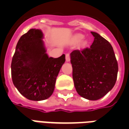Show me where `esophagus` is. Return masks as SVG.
<instances>
[{"mask_svg":"<svg viewBox=\"0 0 129 129\" xmlns=\"http://www.w3.org/2000/svg\"><path fill=\"white\" fill-rule=\"evenodd\" d=\"M66 61L67 62H69L70 61V54H66Z\"/></svg>","mask_w":129,"mask_h":129,"instance_id":"obj_1","label":"esophagus"}]
</instances>
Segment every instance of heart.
<instances>
[{
  "instance_id": "heart-1",
  "label": "heart",
  "mask_w": 129,
  "mask_h": 129,
  "mask_svg": "<svg viewBox=\"0 0 129 129\" xmlns=\"http://www.w3.org/2000/svg\"><path fill=\"white\" fill-rule=\"evenodd\" d=\"M84 39V36L82 34H76L74 37V41L76 43H80Z\"/></svg>"
}]
</instances>
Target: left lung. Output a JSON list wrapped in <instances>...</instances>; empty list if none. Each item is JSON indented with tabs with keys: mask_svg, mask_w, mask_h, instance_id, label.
<instances>
[{
	"mask_svg": "<svg viewBox=\"0 0 129 129\" xmlns=\"http://www.w3.org/2000/svg\"><path fill=\"white\" fill-rule=\"evenodd\" d=\"M90 48L70 53L73 78L77 92L88 100H97L115 84L118 65L111 43L96 32Z\"/></svg>",
	"mask_w": 129,
	"mask_h": 129,
	"instance_id": "1",
	"label": "left lung"
}]
</instances>
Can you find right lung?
<instances>
[{
    "label": "right lung",
    "mask_w": 129,
    "mask_h": 129,
    "mask_svg": "<svg viewBox=\"0 0 129 129\" xmlns=\"http://www.w3.org/2000/svg\"><path fill=\"white\" fill-rule=\"evenodd\" d=\"M41 29H30L18 40L11 64L14 85L21 95L41 101L52 95L65 54L58 58L46 53Z\"/></svg>",
    "instance_id": "right-lung-1"
}]
</instances>
